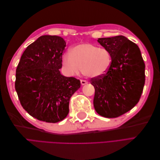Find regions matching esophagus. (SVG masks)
<instances>
[{"mask_svg": "<svg viewBox=\"0 0 160 160\" xmlns=\"http://www.w3.org/2000/svg\"><path fill=\"white\" fill-rule=\"evenodd\" d=\"M81 83L82 85H84L85 84H88V81L85 80H81Z\"/></svg>", "mask_w": 160, "mask_h": 160, "instance_id": "obj_1", "label": "esophagus"}]
</instances>
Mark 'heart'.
<instances>
[{
  "mask_svg": "<svg viewBox=\"0 0 160 160\" xmlns=\"http://www.w3.org/2000/svg\"><path fill=\"white\" fill-rule=\"evenodd\" d=\"M62 62L69 75L77 74L81 69L84 75L97 78L104 75L109 70L112 57L110 51L105 48L83 42L72 47L70 52H65Z\"/></svg>",
  "mask_w": 160,
  "mask_h": 160,
  "instance_id": "b5f03b06",
  "label": "heart"
}]
</instances>
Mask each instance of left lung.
I'll use <instances>...</instances> for the list:
<instances>
[{"mask_svg":"<svg viewBox=\"0 0 160 160\" xmlns=\"http://www.w3.org/2000/svg\"><path fill=\"white\" fill-rule=\"evenodd\" d=\"M98 42L110 51L112 63L107 73L91 79L95 91L93 105L103 117L118 118L139 101L145 84V63L138 46L124 36L99 38Z\"/></svg>","mask_w":160,"mask_h":160,"instance_id":"8db88e82","label":"left lung"}]
</instances>
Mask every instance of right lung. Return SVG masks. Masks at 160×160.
Returning a JSON list of instances; mask_svg holds the SVG:
<instances>
[{
    "label": "right lung",
    "instance_id": "1",
    "mask_svg": "<svg viewBox=\"0 0 160 160\" xmlns=\"http://www.w3.org/2000/svg\"><path fill=\"white\" fill-rule=\"evenodd\" d=\"M65 47L61 37H38L24 51L16 70L15 89L22 107L42 122L64 119L71 97L81 87L79 80L65 77L59 71Z\"/></svg>",
    "mask_w": 160,
    "mask_h": 160
}]
</instances>
